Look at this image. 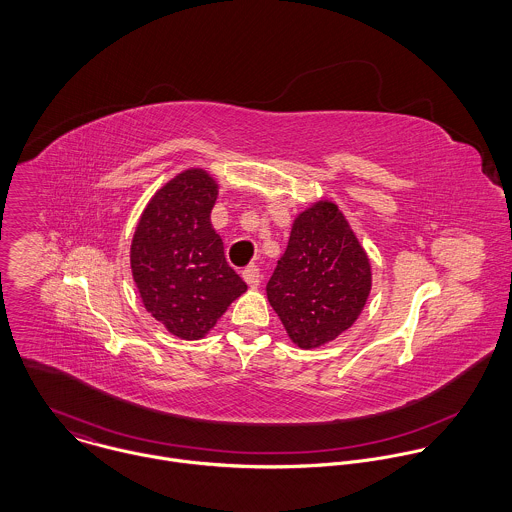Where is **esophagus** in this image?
<instances>
[{"instance_id":"esophagus-1","label":"esophagus","mask_w":512,"mask_h":512,"mask_svg":"<svg viewBox=\"0 0 512 512\" xmlns=\"http://www.w3.org/2000/svg\"><path fill=\"white\" fill-rule=\"evenodd\" d=\"M242 278H244V282L250 286V288H258V284H260V268L258 266H248L244 272H242Z\"/></svg>"}]
</instances>
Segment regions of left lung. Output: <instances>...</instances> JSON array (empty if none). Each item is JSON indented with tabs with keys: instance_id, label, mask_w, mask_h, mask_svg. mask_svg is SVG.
<instances>
[{
	"instance_id": "obj_1",
	"label": "left lung",
	"mask_w": 512,
	"mask_h": 512,
	"mask_svg": "<svg viewBox=\"0 0 512 512\" xmlns=\"http://www.w3.org/2000/svg\"><path fill=\"white\" fill-rule=\"evenodd\" d=\"M372 270L337 203L319 199L293 219L266 293L293 345L311 351L345 333L365 309Z\"/></svg>"
}]
</instances>
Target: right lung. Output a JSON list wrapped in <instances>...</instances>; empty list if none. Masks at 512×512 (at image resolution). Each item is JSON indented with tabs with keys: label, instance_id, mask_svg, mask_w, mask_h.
I'll return each instance as SVG.
<instances>
[{
	"label": "right lung",
	"instance_id": "right-lung-1",
	"mask_svg": "<svg viewBox=\"0 0 512 512\" xmlns=\"http://www.w3.org/2000/svg\"><path fill=\"white\" fill-rule=\"evenodd\" d=\"M217 197L219 183L207 169L177 173L149 199L130 246L132 276L147 313L185 341L203 339L248 290L226 264L211 222Z\"/></svg>",
	"mask_w": 512,
	"mask_h": 512
}]
</instances>
